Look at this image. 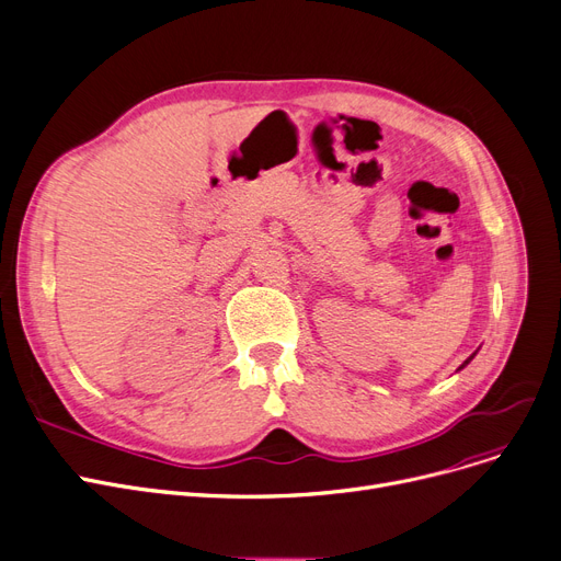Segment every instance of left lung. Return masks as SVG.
<instances>
[{
    "label": "left lung",
    "instance_id": "obj_1",
    "mask_svg": "<svg viewBox=\"0 0 561 561\" xmlns=\"http://www.w3.org/2000/svg\"><path fill=\"white\" fill-rule=\"evenodd\" d=\"M472 357H474V355H472ZM472 357H470V359H472ZM470 359H466V362H462V367H466V364H468V362H470Z\"/></svg>",
    "mask_w": 561,
    "mask_h": 561
}]
</instances>
